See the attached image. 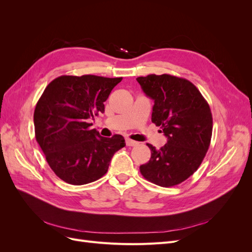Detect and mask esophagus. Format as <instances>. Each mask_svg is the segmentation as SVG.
Here are the masks:
<instances>
[{"label": "esophagus", "instance_id": "1", "mask_svg": "<svg viewBox=\"0 0 252 252\" xmlns=\"http://www.w3.org/2000/svg\"><path fill=\"white\" fill-rule=\"evenodd\" d=\"M126 144H127V146L133 147V146H136V145H138L139 143L136 142V141H133V140H130V139H127V140H126Z\"/></svg>", "mask_w": 252, "mask_h": 252}]
</instances>
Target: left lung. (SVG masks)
I'll return each mask as SVG.
<instances>
[{
	"instance_id": "left-lung-1",
	"label": "left lung",
	"mask_w": 252,
	"mask_h": 252,
	"mask_svg": "<svg viewBox=\"0 0 252 252\" xmlns=\"http://www.w3.org/2000/svg\"><path fill=\"white\" fill-rule=\"evenodd\" d=\"M144 94L155 101L151 121L161 126L167 143L150 144V159L140 166L143 177L156 185L171 187L192 175L207 152L212 134L208 103L191 82L170 74L136 78Z\"/></svg>"
}]
</instances>
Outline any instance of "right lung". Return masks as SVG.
I'll return each instance as SVG.
<instances>
[{"label":"right lung","instance_id":"1","mask_svg":"<svg viewBox=\"0 0 252 252\" xmlns=\"http://www.w3.org/2000/svg\"><path fill=\"white\" fill-rule=\"evenodd\" d=\"M122 78L61 75L48 84L34 114L35 139L50 168L71 185H84L107 172L113 155L125 146L121 134L101 136L89 123L105 111L104 102Z\"/></svg>","mask_w":252,"mask_h":252}]
</instances>
